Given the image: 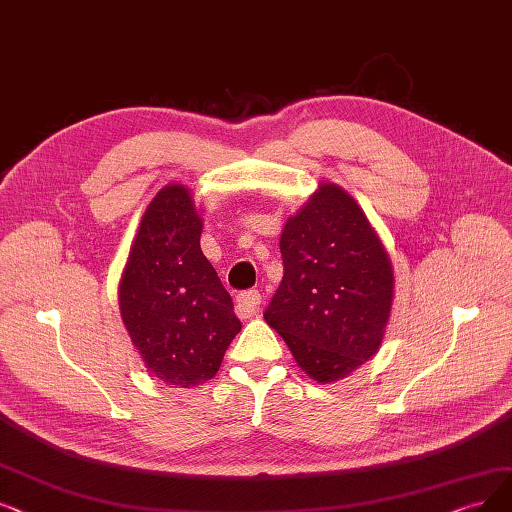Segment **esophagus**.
<instances>
[{"instance_id": "esophagus-1", "label": "esophagus", "mask_w": 512, "mask_h": 512, "mask_svg": "<svg viewBox=\"0 0 512 512\" xmlns=\"http://www.w3.org/2000/svg\"><path fill=\"white\" fill-rule=\"evenodd\" d=\"M260 302H262V296L258 290H248V292H241L237 298H235V304H237V311L239 315L243 317H254L260 309Z\"/></svg>"}]
</instances>
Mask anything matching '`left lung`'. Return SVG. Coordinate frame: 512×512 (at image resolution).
Here are the masks:
<instances>
[{"label":"left lung","instance_id":"1","mask_svg":"<svg viewBox=\"0 0 512 512\" xmlns=\"http://www.w3.org/2000/svg\"><path fill=\"white\" fill-rule=\"evenodd\" d=\"M283 279L264 319L296 363L327 384L372 359L393 306V264L357 201L332 182L288 218Z\"/></svg>","mask_w":512,"mask_h":512}]
</instances>
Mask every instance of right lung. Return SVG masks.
Wrapping results in <instances>:
<instances>
[{
	"label": "right lung",
	"instance_id": "1",
	"mask_svg": "<svg viewBox=\"0 0 512 512\" xmlns=\"http://www.w3.org/2000/svg\"><path fill=\"white\" fill-rule=\"evenodd\" d=\"M201 229L191 191L163 187L140 220L119 281L121 319L147 372L180 388L214 378L241 330L201 252Z\"/></svg>",
	"mask_w": 512,
	"mask_h": 512
}]
</instances>
